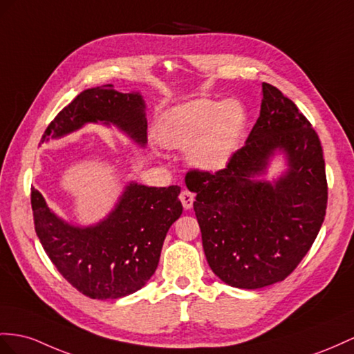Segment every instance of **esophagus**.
<instances>
[{"label": "esophagus", "instance_id": "1", "mask_svg": "<svg viewBox=\"0 0 354 354\" xmlns=\"http://www.w3.org/2000/svg\"><path fill=\"white\" fill-rule=\"evenodd\" d=\"M179 198H180V202H183V206L185 207V209H189V207L193 206L194 194L192 192H188V189H184V192H180Z\"/></svg>", "mask_w": 354, "mask_h": 354}]
</instances>
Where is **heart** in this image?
I'll return each mask as SVG.
<instances>
[{"mask_svg":"<svg viewBox=\"0 0 354 354\" xmlns=\"http://www.w3.org/2000/svg\"><path fill=\"white\" fill-rule=\"evenodd\" d=\"M243 127L245 112L233 100L221 104L194 100L162 116L157 138L166 148H187V157L196 167L216 170L236 151Z\"/></svg>","mask_w":354,"mask_h":354,"instance_id":"1","label":"heart"}]
</instances>
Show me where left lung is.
<instances>
[{"label": "left lung", "mask_w": 354, "mask_h": 354, "mask_svg": "<svg viewBox=\"0 0 354 354\" xmlns=\"http://www.w3.org/2000/svg\"><path fill=\"white\" fill-rule=\"evenodd\" d=\"M260 116L224 169L185 176L207 263L225 284L261 288L286 279L310 251L326 215L328 180L319 134L292 100L263 82ZM284 150L288 174L272 186L252 176Z\"/></svg>", "instance_id": "obj_1"}]
</instances>
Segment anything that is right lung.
Segmentation results:
<instances>
[{
  "mask_svg": "<svg viewBox=\"0 0 354 354\" xmlns=\"http://www.w3.org/2000/svg\"><path fill=\"white\" fill-rule=\"evenodd\" d=\"M115 124L133 140L147 143V118L140 94H122L113 85L85 89L48 125L61 138L86 122ZM180 188L131 183L115 209L93 227L62 221L31 188L35 233L59 274L91 299H118L138 292L156 272L166 234L180 214Z\"/></svg>",
  "mask_w": 354,
  "mask_h": 354,
  "instance_id": "1",
  "label": "right lung"
}]
</instances>
